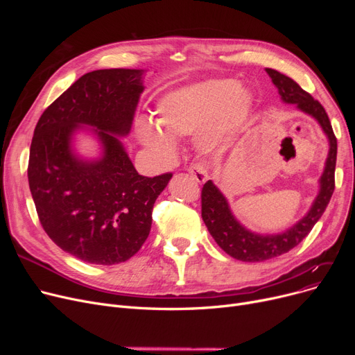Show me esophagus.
<instances>
[{
    "label": "esophagus",
    "mask_w": 355,
    "mask_h": 355,
    "mask_svg": "<svg viewBox=\"0 0 355 355\" xmlns=\"http://www.w3.org/2000/svg\"><path fill=\"white\" fill-rule=\"evenodd\" d=\"M190 175L200 184L206 182L209 180V174H207V168L204 166L202 164H196L191 168H189Z\"/></svg>",
    "instance_id": "esophagus-1"
}]
</instances>
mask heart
Here are the masks:
<instances>
[{
    "instance_id": "b5f03b06",
    "label": "heart",
    "mask_w": 355,
    "mask_h": 355,
    "mask_svg": "<svg viewBox=\"0 0 355 355\" xmlns=\"http://www.w3.org/2000/svg\"><path fill=\"white\" fill-rule=\"evenodd\" d=\"M252 107L249 90L226 79H211L171 90L155 105V122L141 119V144L159 158L175 153L174 138L198 134L202 154L226 151L243 128Z\"/></svg>"
}]
</instances>
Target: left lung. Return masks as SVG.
<instances>
[{"mask_svg":"<svg viewBox=\"0 0 355 355\" xmlns=\"http://www.w3.org/2000/svg\"><path fill=\"white\" fill-rule=\"evenodd\" d=\"M266 73L276 86L284 103L295 105L296 109L312 116L320 123L328 138L329 151L324 173L320 178V191L316 194L311 209L292 227L281 233L260 234L246 229L236 218L227 198L217 185L211 180L204 184L201 191V217L204 225L207 226L216 243L229 256L250 263L265 262V260L281 256L300 245L312 230L315 223L324 214L335 187L334 174L335 162H337V138L334 135L324 106L285 74L273 69H266Z\"/></svg>","mask_w":355,"mask_h":355,"instance_id":"obj_1","label":"left lung"}]
</instances>
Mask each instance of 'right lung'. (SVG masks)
<instances>
[{"mask_svg":"<svg viewBox=\"0 0 355 355\" xmlns=\"http://www.w3.org/2000/svg\"><path fill=\"white\" fill-rule=\"evenodd\" d=\"M142 69L89 71L55 99L35 125L28 185L49 237L83 262L116 265L132 257L151 230L153 209L171 174L137 173L121 141L144 92ZM89 130L100 154L89 159L76 137Z\"/></svg>","mask_w":355,"mask_h":355,"instance_id":"add662e5","label":"right lung"}]
</instances>
